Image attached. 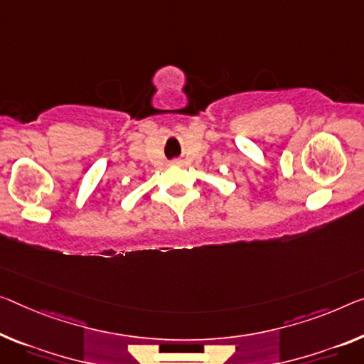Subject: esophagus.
<instances>
[{"label":"esophagus","mask_w":364,"mask_h":364,"mask_svg":"<svg viewBox=\"0 0 364 364\" xmlns=\"http://www.w3.org/2000/svg\"><path fill=\"white\" fill-rule=\"evenodd\" d=\"M172 166H181V161H178V159H174V161H172Z\"/></svg>","instance_id":"1"}]
</instances>
